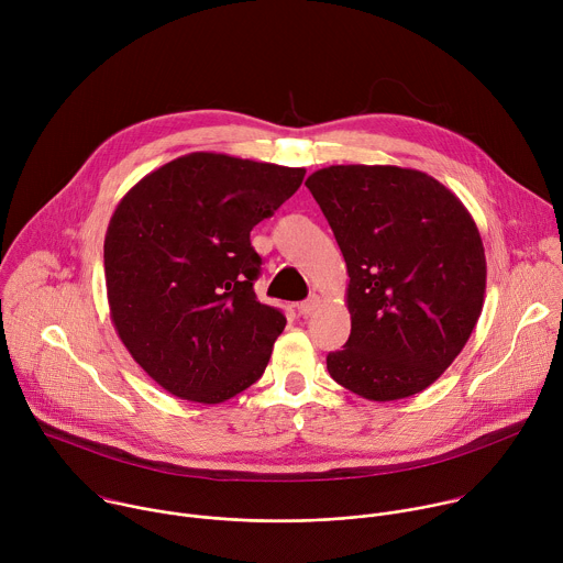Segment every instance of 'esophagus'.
<instances>
[{
    "label": "esophagus",
    "mask_w": 563,
    "mask_h": 563,
    "mask_svg": "<svg viewBox=\"0 0 563 563\" xmlns=\"http://www.w3.org/2000/svg\"><path fill=\"white\" fill-rule=\"evenodd\" d=\"M318 307H320V296H318V294H311L307 300H302V302L298 305V311H300L302 316H311Z\"/></svg>",
    "instance_id": "1"
}]
</instances>
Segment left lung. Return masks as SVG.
I'll use <instances>...</instances> for the list:
<instances>
[{"mask_svg":"<svg viewBox=\"0 0 563 563\" xmlns=\"http://www.w3.org/2000/svg\"><path fill=\"white\" fill-rule=\"evenodd\" d=\"M347 265L352 332L330 376L369 400L423 391L461 354L484 309L476 222L439 180L391 165H334L305 180Z\"/></svg>","mask_w":563,"mask_h":563,"instance_id":"left-lung-1","label":"left lung"}]
</instances>
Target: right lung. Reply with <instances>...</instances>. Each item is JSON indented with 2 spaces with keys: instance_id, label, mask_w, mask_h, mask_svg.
<instances>
[{
  "instance_id": "obj_1",
  "label": "right lung",
  "mask_w": 563,
  "mask_h": 563,
  "mask_svg": "<svg viewBox=\"0 0 563 563\" xmlns=\"http://www.w3.org/2000/svg\"><path fill=\"white\" fill-rule=\"evenodd\" d=\"M305 169L196 151L144 176L115 207L104 278L115 332L169 394L222 404L254 385L285 330L256 298L252 229Z\"/></svg>"
}]
</instances>
